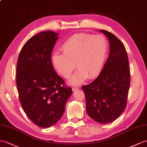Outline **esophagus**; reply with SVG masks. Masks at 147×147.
Wrapping results in <instances>:
<instances>
[{"mask_svg":"<svg viewBox=\"0 0 147 147\" xmlns=\"http://www.w3.org/2000/svg\"><path fill=\"white\" fill-rule=\"evenodd\" d=\"M79 89H80V87H79V86H73L72 88L73 91H76V90H78Z\"/></svg>","mask_w":147,"mask_h":147,"instance_id":"obj_1","label":"esophagus"}]
</instances>
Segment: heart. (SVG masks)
<instances>
[{"label":"heart","mask_w":147,"mask_h":147,"mask_svg":"<svg viewBox=\"0 0 147 147\" xmlns=\"http://www.w3.org/2000/svg\"><path fill=\"white\" fill-rule=\"evenodd\" d=\"M108 48V41L103 35L79 33L64 42L63 53L53 55V63L58 73L66 79L71 76L76 64L79 69L69 82L78 84L100 72L107 58Z\"/></svg>","instance_id":"b5f03b06"}]
</instances>
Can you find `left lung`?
I'll return each instance as SVG.
<instances>
[{"label":"left lung","instance_id":"obj_1","mask_svg":"<svg viewBox=\"0 0 147 147\" xmlns=\"http://www.w3.org/2000/svg\"><path fill=\"white\" fill-rule=\"evenodd\" d=\"M108 38L110 54L94 81L82 86L90 117L100 123L114 121L127 106L130 84L127 53L122 41L112 33L99 30Z\"/></svg>","mask_w":147,"mask_h":147}]
</instances>
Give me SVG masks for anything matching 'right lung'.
Listing matches in <instances>:
<instances>
[{"mask_svg": "<svg viewBox=\"0 0 147 147\" xmlns=\"http://www.w3.org/2000/svg\"><path fill=\"white\" fill-rule=\"evenodd\" d=\"M58 33L41 32L22 47L17 64L16 83L20 102L30 120L41 128L61 119L72 89L56 74L51 55Z\"/></svg>", "mask_w": 147, "mask_h": 147, "instance_id": "right-lung-1", "label": "right lung"}]
</instances>
